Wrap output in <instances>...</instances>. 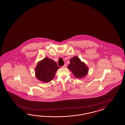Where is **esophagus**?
<instances>
[{"instance_id":"obj_1","label":"esophagus","mask_w":125,"mask_h":125,"mask_svg":"<svg viewBox=\"0 0 125 125\" xmlns=\"http://www.w3.org/2000/svg\"><path fill=\"white\" fill-rule=\"evenodd\" d=\"M66 67H67V65H66V64H65V65L62 66V68H66Z\"/></svg>"}]
</instances>
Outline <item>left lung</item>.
<instances>
[{
	"mask_svg": "<svg viewBox=\"0 0 125 125\" xmlns=\"http://www.w3.org/2000/svg\"><path fill=\"white\" fill-rule=\"evenodd\" d=\"M70 62V63L67 67L74 74L75 77L81 78L85 76L88 73V67L78 57L75 56L71 58Z\"/></svg>",
	"mask_w": 125,
	"mask_h": 125,
	"instance_id": "obj_1",
	"label": "left lung"
}]
</instances>
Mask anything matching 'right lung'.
<instances>
[{
	"mask_svg": "<svg viewBox=\"0 0 125 125\" xmlns=\"http://www.w3.org/2000/svg\"><path fill=\"white\" fill-rule=\"evenodd\" d=\"M59 68L60 67L55 61L46 57L37 64L35 69L36 77L42 82H49L53 79Z\"/></svg>",
	"mask_w": 125,
	"mask_h": 125,
	"instance_id": "1",
	"label": "right lung"
}]
</instances>
